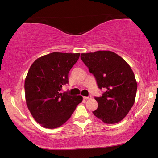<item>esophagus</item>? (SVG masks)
Returning a JSON list of instances; mask_svg holds the SVG:
<instances>
[{"label":"esophagus","mask_w":158,"mask_h":158,"mask_svg":"<svg viewBox=\"0 0 158 158\" xmlns=\"http://www.w3.org/2000/svg\"><path fill=\"white\" fill-rule=\"evenodd\" d=\"M92 98V96L89 95L88 96H83V99L87 100V99H91Z\"/></svg>","instance_id":"34e87169"}]
</instances>
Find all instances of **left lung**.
I'll use <instances>...</instances> for the list:
<instances>
[{"mask_svg": "<svg viewBox=\"0 0 158 158\" xmlns=\"http://www.w3.org/2000/svg\"><path fill=\"white\" fill-rule=\"evenodd\" d=\"M81 58L95 77L98 88L105 89L101 96L94 98L98 106L94 115L106 123H118L135 103L137 83L132 69L110 51L81 53Z\"/></svg>", "mask_w": 158, "mask_h": 158, "instance_id": "left-lung-1", "label": "left lung"}]
</instances>
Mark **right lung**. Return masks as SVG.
<instances>
[{
	"mask_svg": "<svg viewBox=\"0 0 158 158\" xmlns=\"http://www.w3.org/2000/svg\"><path fill=\"white\" fill-rule=\"evenodd\" d=\"M80 53L53 52L36 59L26 77V101L30 112L39 124L53 129L68 120L81 96L61 93L69 83V73L77 62Z\"/></svg>",
	"mask_w": 158,
	"mask_h": 158,
	"instance_id": "right-lung-1",
	"label": "right lung"
}]
</instances>
